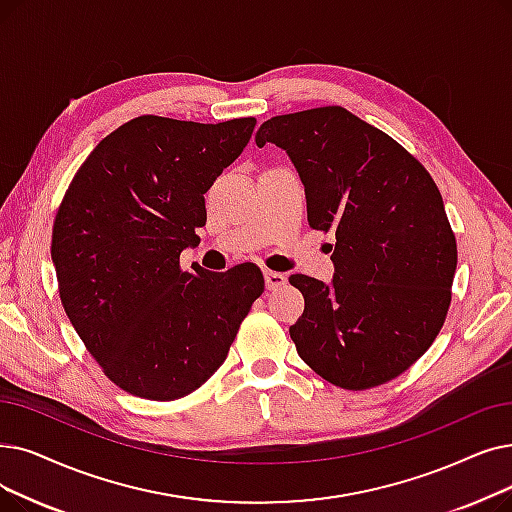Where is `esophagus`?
I'll return each mask as SVG.
<instances>
[{
	"label": "esophagus",
	"instance_id": "esophagus-1",
	"mask_svg": "<svg viewBox=\"0 0 512 512\" xmlns=\"http://www.w3.org/2000/svg\"><path fill=\"white\" fill-rule=\"evenodd\" d=\"M263 276H265V286H268V291H278V288H282L286 284V274L265 270Z\"/></svg>",
	"mask_w": 512,
	"mask_h": 512
}]
</instances>
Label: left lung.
<instances>
[{
    "instance_id": "8db88e82",
    "label": "left lung",
    "mask_w": 512,
    "mask_h": 512,
    "mask_svg": "<svg viewBox=\"0 0 512 512\" xmlns=\"http://www.w3.org/2000/svg\"><path fill=\"white\" fill-rule=\"evenodd\" d=\"M255 142L286 150L309 226L337 238L332 284L288 278L305 299L288 330L301 360L349 391L393 381L433 345L452 301L456 236L431 173L343 106L272 117Z\"/></svg>"
}]
</instances>
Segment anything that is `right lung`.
<instances>
[{"instance_id":"add662e5","label":"right lung","mask_w":512,"mask_h":512,"mask_svg":"<svg viewBox=\"0 0 512 512\" xmlns=\"http://www.w3.org/2000/svg\"><path fill=\"white\" fill-rule=\"evenodd\" d=\"M255 123L136 117L108 133L64 192L52 228L60 301L102 372L131 395L173 402L205 385L263 293L253 263L224 274L180 265L201 240L205 192Z\"/></svg>"}]
</instances>
